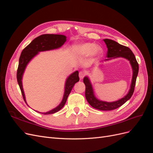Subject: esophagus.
<instances>
[{
  "label": "esophagus",
  "instance_id": "1",
  "mask_svg": "<svg viewBox=\"0 0 153 153\" xmlns=\"http://www.w3.org/2000/svg\"><path fill=\"white\" fill-rule=\"evenodd\" d=\"M85 76V73L84 71H80L79 73V77L80 79H82Z\"/></svg>",
  "mask_w": 153,
  "mask_h": 153
}]
</instances>
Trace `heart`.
<instances>
[{
    "mask_svg": "<svg viewBox=\"0 0 153 153\" xmlns=\"http://www.w3.org/2000/svg\"><path fill=\"white\" fill-rule=\"evenodd\" d=\"M76 52L77 54L80 56H88L92 53L100 54L101 53V50L100 48L96 47L94 43H88L78 46L76 49Z\"/></svg>",
    "mask_w": 153,
    "mask_h": 153,
    "instance_id": "heart-1",
    "label": "heart"
}]
</instances>
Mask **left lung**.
<instances>
[{
  "instance_id": "8db88e82",
  "label": "left lung",
  "mask_w": 153,
  "mask_h": 153,
  "mask_svg": "<svg viewBox=\"0 0 153 153\" xmlns=\"http://www.w3.org/2000/svg\"><path fill=\"white\" fill-rule=\"evenodd\" d=\"M103 41L108 48L106 57L108 58L105 59V61H108V60L112 58L123 57L128 59L130 62L133 69V76L130 89H129L126 96H125L121 100L114 101V102H106V101H100L96 98L94 95L93 89H92V87L89 78L87 76L84 77L83 81H84L85 85V98L91 106L100 110H112L120 107L124 103H126L128 100L130 99L132 96L134 90H135L136 80L138 73V64L135 55L128 47L120 45L116 41L112 39H105Z\"/></svg>"
}]
</instances>
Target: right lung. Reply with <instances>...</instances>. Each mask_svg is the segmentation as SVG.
I'll return each mask as SVG.
<instances>
[{
	"mask_svg": "<svg viewBox=\"0 0 153 153\" xmlns=\"http://www.w3.org/2000/svg\"><path fill=\"white\" fill-rule=\"evenodd\" d=\"M66 37L61 34H43L37 37L32 42L27 45V47L23 50L20 57L19 59V64L17 69V81L19 85L20 89L21 90L22 96L26 103L25 96L24 94V89H23L22 79L23 74L25 71V69L27 64L30 62V60L38 53L39 52L43 51L51 50L53 49H57L61 47L64 43L66 42ZM79 81V76H78V71H76L69 75L66 81L65 90L63 99L56 108L52 109L49 112L42 113L43 114H54L61 110L65 105L68 97L73 87L76 82ZM41 113V112H39Z\"/></svg>",
	"mask_w": 153,
	"mask_h": 153,
	"instance_id": "1",
	"label": "right lung"
}]
</instances>
